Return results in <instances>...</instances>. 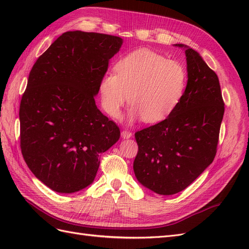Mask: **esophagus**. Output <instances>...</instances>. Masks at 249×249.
I'll return each mask as SVG.
<instances>
[{"label":"esophagus","mask_w":249,"mask_h":249,"mask_svg":"<svg viewBox=\"0 0 249 249\" xmlns=\"http://www.w3.org/2000/svg\"><path fill=\"white\" fill-rule=\"evenodd\" d=\"M132 135H133L132 132L127 131V130H124V131L122 132V137H123L124 139H129V138H131Z\"/></svg>","instance_id":"34e87169"}]
</instances>
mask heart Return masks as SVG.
<instances>
[{"label":"heart","instance_id":"obj_1","mask_svg":"<svg viewBox=\"0 0 249 249\" xmlns=\"http://www.w3.org/2000/svg\"><path fill=\"white\" fill-rule=\"evenodd\" d=\"M187 86L188 72L182 63L140 49L120 59L115 73L105 74L100 90L103 108L111 117H119L130 99L131 120L157 124L177 110Z\"/></svg>","mask_w":249,"mask_h":249}]
</instances>
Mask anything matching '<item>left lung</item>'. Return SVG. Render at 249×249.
Returning <instances> with one entry per match:
<instances>
[{"mask_svg":"<svg viewBox=\"0 0 249 249\" xmlns=\"http://www.w3.org/2000/svg\"><path fill=\"white\" fill-rule=\"evenodd\" d=\"M186 48L188 86L170 116L135 133L138 182L158 194L172 195L193 183L213 162L224 103L217 74L196 51Z\"/></svg>","mask_w":249,"mask_h":249,"instance_id":"1","label":"left lung"}]
</instances>
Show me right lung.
<instances>
[{"mask_svg":"<svg viewBox=\"0 0 249 249\" xmlns=\"http://www.w3.org/2000/svg\"><path fill=\"white\" fill-rule=\"evenodd\" d=\"M118 36L69 31L36 60L19 106L20 149L33 175L59 193L93 182L101 154L120 137L94 96L119 51Z\"/></svg>","mask_w":249,"mask_h":249,"instance_id":"right-lung-1","label":"right lung"}]
</instances>
